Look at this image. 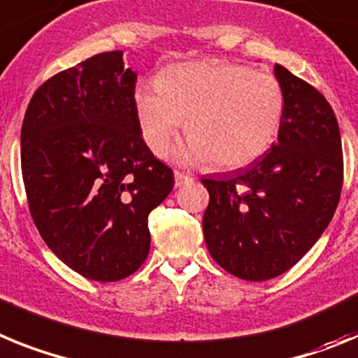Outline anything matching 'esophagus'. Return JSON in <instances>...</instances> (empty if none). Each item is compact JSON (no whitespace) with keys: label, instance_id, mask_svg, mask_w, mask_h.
<instances>
[{"label":"esophagus","instance_id":"obj_1","mask_svg":"<svg viewBox=\"0 0 358 358\" xmlns=\"http://www.w3.org/2000/svg\"><path fill=\"white\" fill-rule=\"evenodd\" d=\"M192 180H194V176L189 175V173H183V171H175V185H176V187H180V185H183V183L192 182Z\"/></svg>","mask_w":358,"mask_h":358}]
</instances>
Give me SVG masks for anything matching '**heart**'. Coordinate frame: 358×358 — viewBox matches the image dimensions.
<instances>
[{
  "label": "heart",
  "mask_w": 358,
  "mask_h": 358,
  "mask_svg": "<svg viewBox=\"0 0 358 358\" xmlns=\"http://www.w3.org/2000/svg\"><path fill=\"white\" fill-rule=\"evenodd\" d=\"M133 104L142 138L166 157L182 131L191 138L178 157L238 169L265 155L285 113L281 83L268 71L229 61H192L162 71L158 86L138 83Z\"/></svg>",
  "instance_id": "obj_1"
}]
</instances>
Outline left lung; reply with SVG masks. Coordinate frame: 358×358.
Returning <instances> with one entry per match:
<instances>
[{
  "mask_svg": "<svg viewBox=\"0 0 358 358\" xmlns=\"http://www.w3.org/2000/svg\"><path fill=\"white\" fill-rule=\"evenodd\" d=\"M279 138L243 171L203 178V236L210 256L245 281L278 278L308 252L334 217L344 180L338 122L319 90L281 64Z\"/></svg>",
  "mask_w": 358,
  "mask_h": 358,
  "instance_id": "left-lung-1",
  "label": "left lung"
}]
</instances>
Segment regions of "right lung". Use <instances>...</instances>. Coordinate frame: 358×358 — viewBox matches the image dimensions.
<instances>
[{
    "label": "right lung",
    "mask_w": 358,
    "mask_h": 358,
    "mask_svg": "<svg viewBox=\"0 0 358 358\" xmlns=\"http://www.w3.org/2000/svg\"><path fill=\"white\" fill-rule=\"evenodd\" d=\"M135 83L120 50L93 55L43 83L21 127L30 216L50 250L93 281L141 268L149 213L175 185L142 138Z\"/></svg>",
    "instance_id": "right-lung-1"
}]
</instances>
